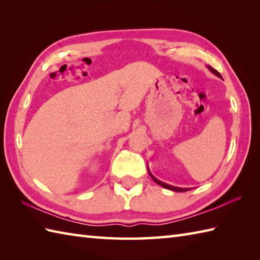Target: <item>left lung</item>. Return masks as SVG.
Wrapping results in <instances>:
<instances>
[{
    "label": "left lung",
    "instance_id": "left-lung-1",
    "mask_svg": "<svg viewBox=\"0 0 260 260\" xmlns=\"http://www.w3.org/2000/svg\"><path fill=\"white\" fill-rule=\"evenodd\" d=\"M209 69L212 71V73L214 74V75H217L218 77H220V78H222L221 77V75H220L217 70H215L214 68H212V67H210L209 66ZM148 173H150V175L152 176V179L156 182V183L158 184V185H162L163 187H165V189H169V190H172V191H175V192H185V191H189L190 189H183V187H176V186H172V185H169V184H167V183H163V182H161L159 180H157V179H155L154 178V176L151 174V172L150 171H148Z\"/></svg>",
    "mask_w": 260,
    "mask_h": 260
}]
</instances>
